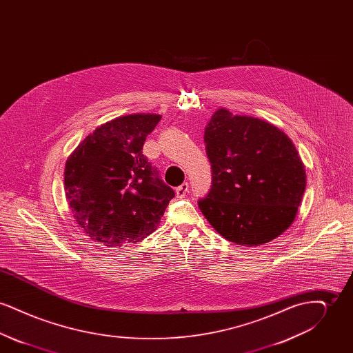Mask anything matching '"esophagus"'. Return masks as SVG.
<instances>
[{"mask_svg":"<svg viewBox=\"0 0 353 353\" xmlns=\"http://www.w3.org/2000/svg\"><path fill=\"white\" fill-rule=\"evenodd\" d=\"M189 193V184L184 183L176 188V196L177 199H184L185 196Z\"/></svg>","mask_w":353,"mask_h":353,"instance_id":"esophagus-1","label":"esophagus"}]
</instances>
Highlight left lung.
Here are the masks:
<instances>
[{
    "label": "left lung",
    "instance_id": "left-lung-1",
    "mask_svg": "<svg viewBox=\"0 0 353 353\" xmlns=\"http://www.w3.org/2000/svg\"><path fill=\"white\" fill-rule=\"evenodd\" d=\"M203 140L213 180L199 206L213 229L246 248L285 233L296 217L307 183L290 137L266 120L219 108Z\"/></svg>",
    "mask_w": 353,
    "mask_h": 353
}]
</instances>
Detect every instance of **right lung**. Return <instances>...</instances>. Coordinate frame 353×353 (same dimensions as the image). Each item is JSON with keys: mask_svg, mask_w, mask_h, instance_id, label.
I'll list each match as a JSON object with an SVG mask.
<instances>
[{"mask_svg": "<svg viewBox=\"0 0 353 353\" xmlns=\"http://www.w3.org/2000/svg\"><path fill=\"white\" fill-rule=\"evenodd\" d=\"M159 114H131L103 123L71 152L65 193L84 234L105 248L151 234L174 197L143 154Z\"/></svg>", "mask_w": 353, "mask_h": 353, "instance_id": "add662e5", "label": "right lung"}]
</instances>
